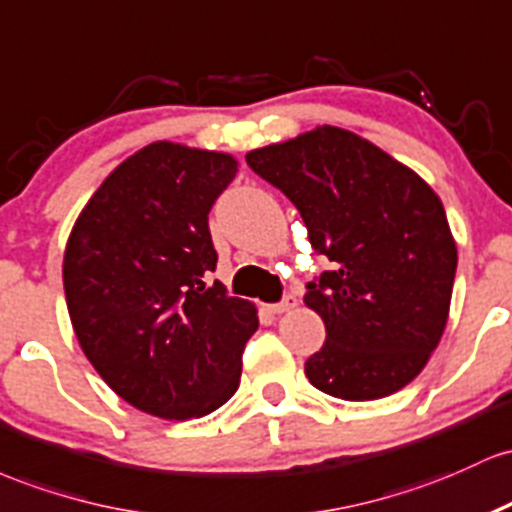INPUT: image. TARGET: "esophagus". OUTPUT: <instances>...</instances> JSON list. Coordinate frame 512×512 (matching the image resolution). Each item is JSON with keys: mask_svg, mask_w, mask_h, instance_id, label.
Returning a JSON list of instances; mask_svg holds the SVG:
<instances>
[{"mask_svg": "<svg viewBox=\"0 0 512 512\" xmlns=\"http://www.w3.org/2000/svg\"><path fill=\"white\" fill-rule=\"evenodd\" d=\"M297 307V297L295 295H285L283 300L275 302V304H268V309H271L273 314H283V312H290V309Z\"/></svg>", "mask_w": 512, "mask_h": 512, "instance_id": "34e87169", "label": "esophagus"}]
</instances>
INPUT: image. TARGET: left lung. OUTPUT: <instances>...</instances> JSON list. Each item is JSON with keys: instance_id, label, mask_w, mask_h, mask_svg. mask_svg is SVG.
I'll use <instances>...</instances> for the list:
<instances>
[{"instance_id": "obj_1", "label": "left lung", "mask_w": 512, "mask_h": 512, "mask_svg": "<svg viewBox=\"0 0 512 512\" xmlns=\"http://www.w3.org/2000/svg\"><path fill=\"white\" fill-rule=\"evenodd\" d=\"M246 164L300 210L309 244L333 263L304 304L326 343L304 363L321 392L382 399L406 387L438 348L457 246L433 188L353 132L321 125Z\"/></svg>"}]
</instances>
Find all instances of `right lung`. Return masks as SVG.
Returning a JSON list of instances; mask_svg holds the SVG:
<instances>
[{"label":"right lung","instance_id":"add662e5","mask_svg":"<svg viewBox=\"0 0 512 512\" xmlns=\"http://www.w3.org/2000/svg\"><path fill=\"white\" fill-rule=\"evenodd\" d=\"M237 174L229 154L154 142L101 183L62 263L84 355L135 409L200 418L237 392L256 307L205 280L217 266L208 215Z\"/></svg>","mask_w":512,"mask_h":512}]
</instances>
